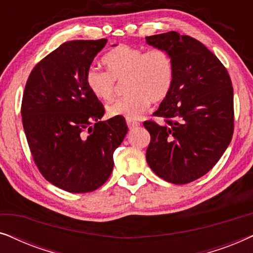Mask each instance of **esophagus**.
Here are the masks:
<instances>
[{
	"instance_id": "34e87169",
	"label": "esophagus",
	"mask_w": 253,
	"mask_h": 253,
	"mask_svg": "<svg viewBox=\"0 0 253 253\" xmlns=\"http://www.w3.org/2000/svg\"><path fill=\"white\" fill-rule=\"evenodd\" d=\"M126 124H127V126L130 127V129H133V127L140 126V123L138 122V121L131 120V119H126Z\"/></svg>"
}]
</instances>
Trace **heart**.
I'll list each match as a JSON object with an SVG mask.
<instances>
[{
	"instance_id": "heart-1",
	"label": "heart",
	"mask_w": 253,
	"mask_h": 253,
	"mask_svg": "<svg viewBox=\"0 0 253 253\" xmlns=\"http://www.w3.org/2000/svg\"><path fill=\"white\" fill-rule=\"evenodd\" d=\"M107 70L91 67L86 71V85L98 99L110 100L115 95L117 82L124 83L127 94L107 106L109 116L138 119L150 102H161L171 91L175 67L171 55L161 48H144L120 44L103 57Z\"/></svg>"
}]
</instances>
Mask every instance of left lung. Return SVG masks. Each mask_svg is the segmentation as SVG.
Masks as SVG:
<instances>
[{
	"mask_svg": "<svg viewBox=\"0 0 253 253\" xmlns=\"http://www.w3.org/2000/svg\"><path fill=\"white\" fill-rule=\"evenodd\" d=\"M175 67L171 91L144 122L151 134L146 160L165 181L186 184L207 174L234 133V89L227 69L195 38L170 32L146 37Z\"/></svg>",
	"mask_w": 253,
	"mask_h": 253,
	"instance_id": "left-lung-1",
	"label": "left lung"
}]
</instances>
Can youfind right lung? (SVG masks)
<instances>
[{"label":"right lung","instance_id":"add662e5","mask_svg":"<svg viewBox=\"0 0 253 253\" xmlns=\"http://www.w3.org/2000/svg\"><path fill=\"white\" fill-rule=\"evenodd\" d=\"M106 43H62L33 68L24 89L20 112L34 164L48 182L68 192L105 184L114 151L127 132L124 117L99 121L105 107L86 85V71Z\"/></svg>","mask_w":253,"mask_h":253}]
</instances>
